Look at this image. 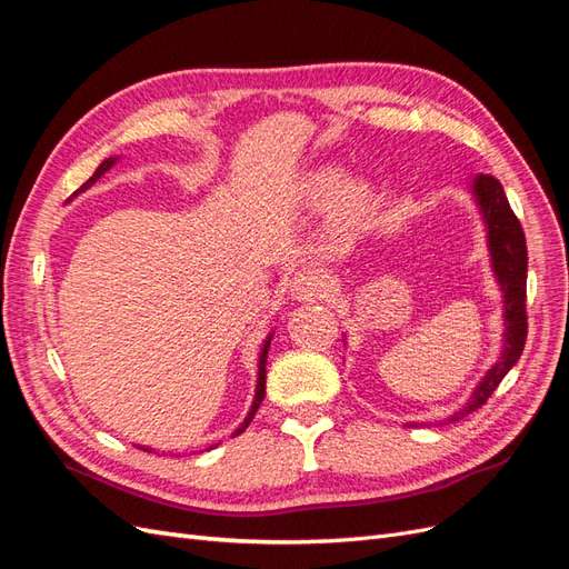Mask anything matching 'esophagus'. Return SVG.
<instances>
[{"mask_svg": "<svg viewBox=\"0 0 569 569\" xmlns=\"http://www.w3.org/2000/svg\"><path fill=\"white\" fill-rule=\"evenodd\" d=\"M327 291V280L322 270L318 268H301L295 278H291V297L299 299V301H311V299H320L325 297Z\"/></svg>", "mask_w": 569, "mask_h": 569, "instance_id": "obj_1", "label": "esophagus"}]
</instances>
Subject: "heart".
Masks as SVG:
<instances>
[{
	"mask_svg": "<svg viewBox=\"0 0 569 569\" xmlns=\"http://www.w3.org/2000/svg\"><path fill=\"white\" fill-rule=\"evenodd\" d=\"M308 187H311V194L316 199L330 197L335 189L339 187V173L335 168H322V170H318V173L311 176V182H308ZM368 201H370V189H368L366 182H347L339 189V194L335 199L337 220H341V222L353 220L356 216L366 211Z\"/></svg>",
	"mask_w": 569,
	"mask_h": 569,
	"instance_id": "b5f03b06",
	"label": "heart"
}]
</instances>
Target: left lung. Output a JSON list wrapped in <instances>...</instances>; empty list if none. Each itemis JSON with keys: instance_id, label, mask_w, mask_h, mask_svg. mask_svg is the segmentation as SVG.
<instances>
[{"instance_id": "1", "label": "left lung", "mask_w": 569, "mask_h": 569, "mask_svg": "<svg viewBox=\"0 0 569 569\" xmlns=\"http://www.w3.org/2000/svg\"><path fill=\"white\" fill-rule=\"evenodd\" d=\"M477 203L481 209L489 232V251L496 280L503 289L506 332L503 351L496 366L485 375V380L472 391L470 401L456 410L449 422L468 418L470 412L485 406L489 396L501 385L508 370L518 363L527 341V239L518 216L512 213L501 182L493 176H479L472 182Z\"/></svg>"}]
</instances>
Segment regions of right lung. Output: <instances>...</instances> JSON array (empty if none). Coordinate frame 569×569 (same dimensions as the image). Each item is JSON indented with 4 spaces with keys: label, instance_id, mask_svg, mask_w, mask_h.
<instances>
[{
    "label": "right lung",
    "instance_id": "right-lung-1",
    "mask_svg": "<svg viewBox=\"0 0 569 569\" xmlns=\"http://www.w3.org/2000/svg\"><path fill=\"white\" fill-rule=\"evenodd\" d=\"M113 166V159H107L104 163H101L97 170H94V176L88 180V182H84L80 189H78V192L76 194H80V192H84V189H88V187H92L94 182H97V178H101V176H104L107 173V170ZM73 194V197H76ZM268 347H270V337L266 339V347H263V353H261V363H258V385H256V396H253V406H251V410H249V416H247V420H244V425L242 427H239L237 429V432L232 435V437H237V435H242L244 432V429L249 427V422H251V418L256 416V410H258V406H261V401H263V396H266V358H268ZM140 449H142V446H140ZM144 451H151V449H144Z\"/></svg>",
    "mask_w": 569,
    "mask_h": 569
}]
</instances>
